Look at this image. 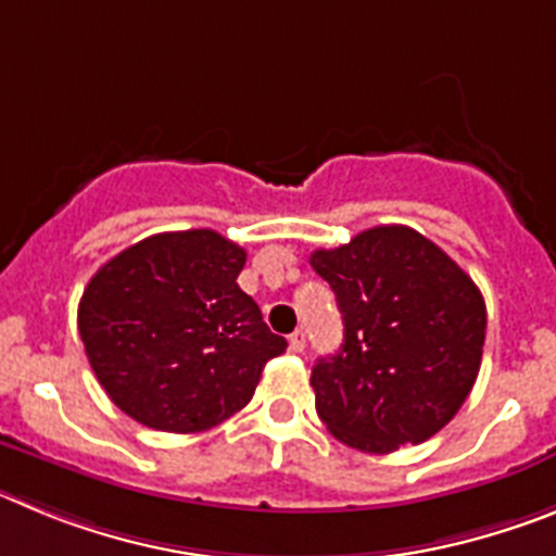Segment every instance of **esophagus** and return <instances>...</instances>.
Segmentation results:
<instances>
[{
    "instance_id": "34e87169",
    "label": "esophagus",
    "mask_w": 556,
    "mask_h": 556,
    "mask_svg": "<svg viewBox=\"0 0 556 556\" xmlns=\"http://www.w3.org/2000/svg\"><path fill=\"white\" fill-rule=\"evenodd\" d=\"M303 348H306V333H303V331L289 333V351H292V353H301Z\"/></svg>"
}]
</instances>
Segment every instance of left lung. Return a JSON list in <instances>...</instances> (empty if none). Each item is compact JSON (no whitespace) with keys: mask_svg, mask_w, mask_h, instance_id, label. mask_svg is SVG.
<instances>
[{"mask_svg":"<svg viewBox=\"0 0 556 556\" xmlns=\"http://www.w3.org/2000/svg\"><path fill=\"white\" fill-rule=\"evenodd\" d=\"M345 323L312 370L314 406L339 443L365 454L417 445L451 424L479 376L488 308L459 264L406 225L314 250Z\"/></svg>","mask_w":556,"mask_h":556,"instance_id":"obj_1","label":"left lung"}]
</instances>
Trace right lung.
I'll list each match as a JSON object with an SVG mask.
<instances>
[{
    "instance_id": "1",
    "label": "right lung",
    "mask_w": 556,
    "mask_h": 556,
    "mask_svg": "<svg viewBox=\"0 0 556 556\" xmlns=\"http://www.w3.org/2000/svg\"><path fill=\"white\" fill-rule=\"evenodd\" d=\"M244 258L239 244L198 228L147 236L97 269L77 328L97 381L125 415L194 434L250 404L287 339L236 283Z\"/></svg>"
}]
</instances>
